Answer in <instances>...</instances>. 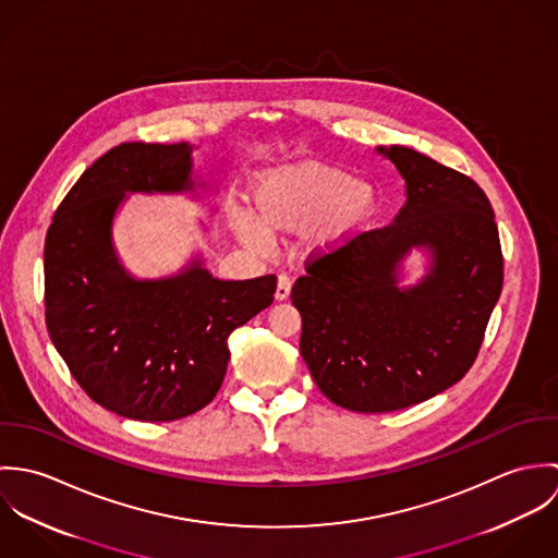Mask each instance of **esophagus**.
<instances>
[{
  "mask_svg": "<svg viewBox=\"0 0 558 558\" xmlns=\"http://www.w3.org/2000/svg\"><path fill=\"white\" fill-rule=\"evenodd\" d=\"M290 290H292V279L288 275H279L277 279V290H275V299L277 301H286L290 296Z\"/></svg>",
  "mask_w": 558,
  "mask_h": 558,
  "instance_id": "esophagus-1",
  "label": "esophagus"
}]
</instances>
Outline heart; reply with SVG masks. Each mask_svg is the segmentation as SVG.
Listing matches in <instances>:
<instances>
[{"label":"heart","instance_id":"obj_1","mask_svg":"<svg viewBox=\"0 0 558 558\" xmlns=\"http://www.w3.org/2000/svg\"><path fill=\"white\" fill-rule=\"evenodd\" d=\"M251 202L255 221L242 210L230 215L236 239L251 248H262L266 234L296 232L314 221L307 244L316 251L335 248L367 223L376 206L369 184L318 162L266 171L255 182Z\"/></svg>","mask_w":558,"mask_h":558}]
</instances>
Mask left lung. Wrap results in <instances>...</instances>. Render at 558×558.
Segmentation results:
<instances>
[{
	"mask_svg": "<svg viewBox=\"0 0 558 558\" xmlns=\"http://www.w3.org/2000/svg\"><path fill=\"white\" fill-rule=\"evenodd\" d=\"M378 153L405 180V206L393 223L312 253L290 294L312 378L354 412L401 410L462 380L502 290L498 228L477 182L403 146ZM412 245L430 248L433 268L399 289Z\"/></svg>",
	"mask_w": 558,
	"mask_h": 558,
	"instance_id": "obj_1",
	"label": "left lung"
}]
</instances>
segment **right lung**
<instances>
[{
  "label": "right lung",
  "instance_id": "right-lung-1",
  "mask_svg": "<svg viewBox=\"0 0 558 558\" xmlns=\"http://www.w3.org/2000/svg\"><path fill=\"white\" fill-rule=\"evenodd\" d=\"M189 144H120L94 160L45 239L49 337L87 398L135 421L189 416L219 393L228 337L272 303L277 277L215 279L199 262L175 277L133 279L111 244L126 193L193 186Z\"/></svg>",
  "mask_w": 558,
  "mask_h": 558
}]
</instances>
